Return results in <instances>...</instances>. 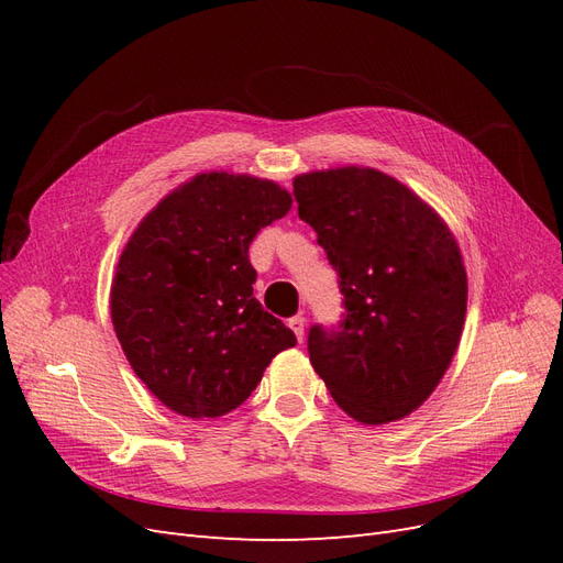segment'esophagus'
Segmentation results:
<instances>
[{
    "instance_id": "34e87169",
    "label": "esophagus",
    "mask_w": 563,
    "mask_h": 563,
    "mask_svg": "<svg viewBox=\"0 0 563 563\" xmlns=\"http://www.w3.org/2000/svg\"><path fill=\"white\" fill-rule=\"evenodd\" d=\"M288 327H291V331L296 333L298 343H302V338H305V319L302 317H291V319H288Z\"/></svg>"
}]
</instances>
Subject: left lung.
<instances>
[{
	"label": "left lung",
	"instance_id": "1",
	"mask_svg": "<svg viewBox=\"0 0 563 563\" xmlns=\"http://www.w3.org/2000/svg\"><path fill=\"white\" fill-rule=\"evenodd\" d=\"M294 195L347 310L338 331H310L314 371L356 422L411 416L444 378L465 327L467 272L451 228L371 166L298 174Z\"/></svg>",
	"mask_w": 563,
	"mask_h": 563
}]
</instances>
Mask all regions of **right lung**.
I'll list each match as a JSON object with an SVG mask.
<instances>
[{"mask_svg": "<svg viewBox=\"0 0 563 563\" xmlns=\"http://www.w3.org/2000/svg\"><path fill=\"white\" fill-rule=\"evenodd\" d=\"M291 192L251 174L203 172L159 199L119 255L110 314L145 387L203 420L242 406L296 335L253 298L249 246L291 209Z\"/></svg>", "mask_w": 563, "mask_h": 563, "instance_id": "right-lung-1", "label": "right lung"}]
</instances>
